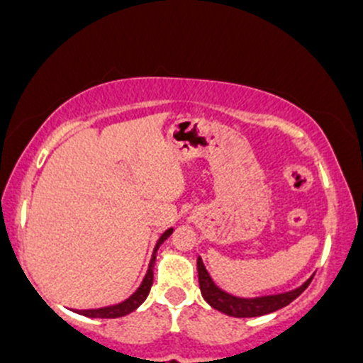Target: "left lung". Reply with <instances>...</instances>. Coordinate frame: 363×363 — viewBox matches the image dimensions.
Wrapping results in <instances>:
<instances>
[{
  "instance_id": "1",
  "label": "left lung",
  "mask_w": 363,
  "mask_h": 363,
  "mask_svg": "<svg viewBox=\"0 0 363 363\" xmlns=\"http://www.w3.org/2000/svg\"><path fill=\"white\" fill-rule=\"evenodd\" d=\"M197 272L202 298H204L214 310L237 318L261 317V315L272 313V311H277L280 310V308L287 306L291 301H294L308 286H310L311 279H313V277H310V279H308L303 286H299L298 289L282 292V294L261 296V298H237V296H232L228 294V292L221 291L220 287L213 282V279L209 277L201 258H197Z\"/></svg>"
}]
</instances>
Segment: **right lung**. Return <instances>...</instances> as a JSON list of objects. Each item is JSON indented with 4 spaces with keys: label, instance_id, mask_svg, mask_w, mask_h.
Segmentation results:
<instances>
[{
    "label": "right lung",
    "instance_id": "right-lung-1",
    "mask_svg": "<svg viewBox=\"0 0 363 363\" xmlns=\"http://www.w3.org/2000/svg\"><path fill=\"white\" fill-rule=\"evenodd\" d=\"M171 233H173V228L166 230V232L159 237L157 244H155V247H154V255H152L149 270H147V274H145V277H143V280H142V284H140L138 289H136L133 294L130 296V298L124 299L123 303H118V305H112V306L95 308V310H77V313L84 315V317H89V318H118V317H124V315L131 313V311L136 310V308L145 301V298L149 296V292H150L152 282H154L155 252H157L159 245L164 242Z\"/></svg>",
    "mask_w": 363,
    "mask_h": 363
}]
</instances>
